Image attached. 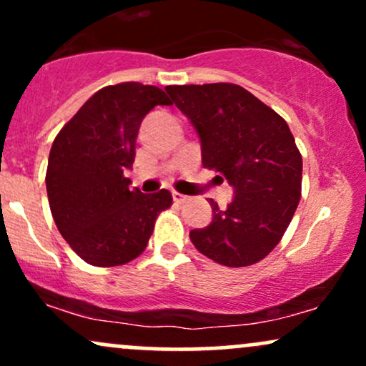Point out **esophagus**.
I'll return each instance as SVG.
<instances>
[{
  "mask_svg": "<svg viewBox=\"0 0 366 366\" xmlns=\"http://www.w3.org/2000/svg\"><path fill=\"white\" fill-rule=\"evenodd\" d=\"M172 196H174V201H175V203H177V204L186 203V201H187V196L180 194V192H174V194H172Z\"/></svg>",
  "mask_w": 366,
  "mask_h": 366,
  "instance_id": "34e87169",
  "label": "esophagus"
}]
</instances>
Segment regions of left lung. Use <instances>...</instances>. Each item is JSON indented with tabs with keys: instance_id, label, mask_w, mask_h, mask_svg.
<instances>
[{
	"instance_id": "1",
	"label": "left lung",
	"mask_w": 366,
	"mask_h": 366,
	"mask_svg": "<svg viewBox=\"0 0 366 366\" xmlns=\"http://www.w3.org/2000/svg\"><path fill=\"white\" fill-rule=\"evenodd\" d=\"M165 91L194 125L204 169L234 187L225 209L209 199L213 220L189 232L192 244L225 267L259 262L279 244L301 197L303 158L287 122L237 84Z\"/></svg>"
}]
</instances>
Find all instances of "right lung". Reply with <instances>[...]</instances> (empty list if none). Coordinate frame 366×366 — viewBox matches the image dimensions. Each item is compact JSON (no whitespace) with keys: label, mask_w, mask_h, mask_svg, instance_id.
<instances>
[{"label":"right lung","mask_w":366,"mask_h":366,"mask_svg":"<svg viewBox=\"0 0 366 366\" xmlns=\"http://www.w3.org/2000/svg\"><path fill=\"white\" fill-rule=\"evenodd\" d=\"M172 104L157 86L122 82L91 96L54 137L46 191L58 230L86 263L119 267L148 246L154 222L172 204L167 189H130L141 122Z\"/></svg>","instance_id":"1"}]
</instances>
